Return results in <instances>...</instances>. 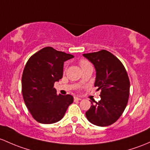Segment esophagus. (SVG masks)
I'll return each mask as SVG.
<instances>
[{
	"instance_id": "esophagus-1",
	"label": "esophagus",
	"mask_w": 150,
	"mask_h": 150,
	"mask_svg": "<svg viewBox=\"0 0 150 150\" xmlns=\"http://www.w3.org/2000/svg\"><path fill=\"white\" fill-rule=\"evenodd\" d=\"M74 100H81V98H79V97H78V96H75V97H74Z\"/></svg>"
}]
</instances>
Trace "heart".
I'll use <instances>...</instances> for the list:
<instances>
[{
    "instance_id": "1",
    "label": "heart",
    "mask_w": 150,
    "mask_h": 150,
    "mask_svg": "<svg viewBox=\"0 0 150 150\" xmlns=\"http://www.w3.org/2000/svg\"><path fill=\"white\" fill-rule=\"evenodd\" d=\"M90 64V63L88 62V61L84 60V59H83V60L80 61V67H81V68H82V67H84V66L87 65V64Z\"/></svg>"
}]
</instances>
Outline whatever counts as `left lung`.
I'll return each mask as SVG.
<instances>
[{
  "label": "left lung",
  "mask_w": 150,
  "mask_h": 150,
  "mask_svg": "<svg viewBox=\"0 0 150 150\" xmlns=\"http://www.w3.org/2000/svg\"><path fill=\"white\" fill-rule=\"evenodd\" d=\"M83 56L93 64L96 71L95 87L100 90V100L86 112L88 120L98 127L116 122L127 107L130 82L121 62L113 54L102 50Z\"/></svg>",
  "instance_id": "8db88e82"
}]
</instances>
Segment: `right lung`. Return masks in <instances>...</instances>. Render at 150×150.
<instances>
[{
  "label": "right lung",
  "instance_id": "add662e5",
  "mask_svg": "<svg viewBox=\"0 0 150 150\" xmlns=\"http://www.w3.org/2000/svg\"><path fill=\"white\" fill-rule=\"evenodd\" d=\"M73 55L47 47L34 54L22 75V94L26 107L36 121L53 124L62 119L73 102L71 95H57L55 82L62 78L64 62Z\"/></svg>",
  "mask_w": 150,
  "mask_h": 150
}]
</instances>
